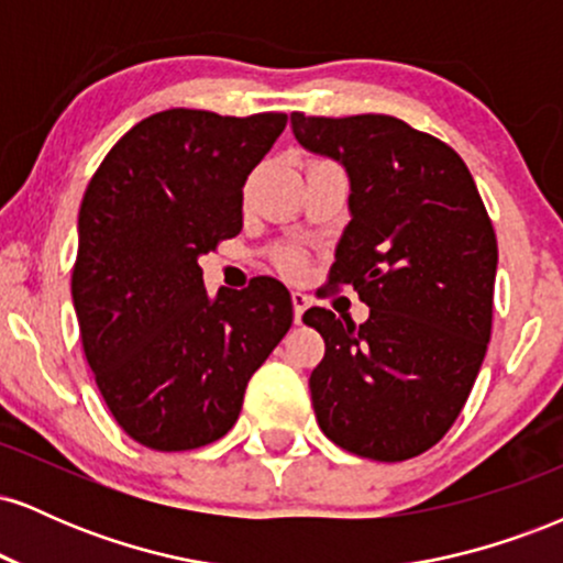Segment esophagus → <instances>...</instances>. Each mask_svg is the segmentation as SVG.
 <instances>
[{"mask_svg": "<svg viewBox=\"0 0 563 563\" xmlns=\"http://www.w3.org/2000/svg\"><path fill=\"white\" fill-rule=\"evenodd\" d=\"M290 301H294V322L296 325H301L303 309L309 307V296L301 294V290H294V294H290Z\"/></svg>", "mask_w": 563, "mask_h": 563, "instance_id": "1", "label": "esophagus"}]
</instances>
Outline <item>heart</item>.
I'll return each instance as SVG.
<instances>
[{"label":"heart","instance_id":"b5f03b06","mask_svg":"<svg viewBox=\"0 0 563 563\" xmlns=\"http://www.w3.org/2000/svg\"><path fill=\"white\" fill-rule=\"evenodd\" d=\"M277 264H280V269H286L288 275H301L303 267H307V262H303V256L299 251L294 249H286L277 254Z\"/></svg>","mask_w":563,"mask_h":563}]
</instances>
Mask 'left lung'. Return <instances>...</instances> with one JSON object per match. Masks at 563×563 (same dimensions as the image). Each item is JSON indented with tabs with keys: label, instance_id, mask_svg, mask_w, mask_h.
I'll list each match as a JSON object with an SVG mask.
<instances>
[{
	"label": "left lung",
	"instance_id": "left-lung-1",
	"mask_svg": "<svg viewBox=\"0 0 563 563\" xmlns=\"http://www.w3.org/2000/svg\"><path fill=\"white\" fill-rule=\"evenodd\" d=\"M307 151L344 164L352 185L328 286H354L363 325L312 307L325 339L309 376L331 442L371 461L426 452L466 405L493 333L497 238L474 177L448 142L394 115L290 113Z\"/></svg>",
	"mask_w": 563,
	"mask_h": 563
}]
</instances>
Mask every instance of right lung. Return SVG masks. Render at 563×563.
Here are the masks:
<instances>
[{
	"mask_svg": "<svg viewBox=\"0 0 563 563\" xmlns=\"http://www.w3.org/2000/svg\"><path fill=\"white\" fill-rule=\"evenodd\" d=\"M286 121L153 113L89 179L70 275L81 346L115 423L145 448L183 452L228 434L251 376L294 322L275 277L209 299L198 267L241 232L245 177Z\"/></svg>",
	"mask_w": 563,
	"mask_h": 563,
	"instance_id": "right-lung-1",
	"label": "right lung"
}]
</instances>
